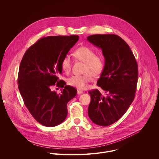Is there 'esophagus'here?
Wrapping results in <instances>:
<instances>
[{
  "label": "esophagus",
  "mask_w": 159,
  "mask_h": 159,
  "mask_svg": "<svg viewBox=\"0 0 159 159\" xmlns=\"http://www.w3.org/2000/svg\"><path fill=\"white\" fill-rule=\"evenodd\" d=\"M84 92L82 91V90H77V94H82Z\"/></svg>",
  "instance_id": "1"
}]
</instances>
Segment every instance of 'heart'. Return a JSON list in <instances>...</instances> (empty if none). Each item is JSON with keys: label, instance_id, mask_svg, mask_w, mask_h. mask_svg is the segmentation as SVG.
Listing matches in <instances>:
<instances>
[{"label": "heart", "instance_id": "1", "mask_svg": "<svg viewBox=\"0 0 159 159\" xmlns=\"http://www.w3.org/2000/svg\"><path fill=\"white\" fill-rule=\"evenodd\" d=\"M74 57L85 63L84 72L82 75H73L68 79V84L78 89H84L87 84L93 80V77L100 75L105 66L104 58L102 55H96V52L88 47H81L74 52ZM72 61L70 57L66 55L61 62L62 70L69 73L71 69Z\"/></svg>", "mask_w": 159, "mask_h": 159}]
</instances>
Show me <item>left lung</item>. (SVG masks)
<instances>
[{"mask_svg": "<svg viewBox=\"0 0 159 159\" xmlns=\"http://www.w3.org/2000/svg\"><path fill=\"white\" fill-rule=\"evenodd\" d=\"M87 40L102 50L105 66L97 85L89 91L91 100L88 115L95 124L107 126L119 120L134 100L139 72L138 65L128 44L116 34H93Z\"/></svg>", "mask_w": 159, "mask_h": 159, "instance_id": "8db88e82", "label": "left lung"}]
</instances>
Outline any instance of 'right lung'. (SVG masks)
<instances>
[{
	"instance_id": "add662e5",
	"label": "right lung",
	"mask_w": 159,
	"mask_h": 159,
	"mask_svg": "<svg viewBox=\"0 0 159 159\" xmlns=\"http://www.w3.org/2000/svg\"><path fill=\"white\" fill-rule=\"evenodd\" d=\"M79 36L41 38L25 52L18 74V88L24 103L33 118L47 127L55 126L66 119L67 103L77 93L58 79L61 62L79 40ZM55 83L64 89L60 94L52 90Z\"/></svg>"
}]
</instances>
